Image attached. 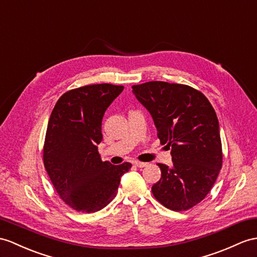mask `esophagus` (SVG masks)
Returning <instances> with one entry per match:
<instances>
[{"instance_id": "obj_1", "label": "esophagus", "mask_w": 257, "mask_h": 257, "mask_svg": "<svg viewBox=\"0 0 257 257\" xmlns=\"http://www.w3.org/2000/svg\"><path fill=\"white\" fill-rule=\"evenodd\" d=\"M134 165L136 166V167H139V168H144V167H147L148 166V164H146V162H141V161H134Z\"/></svg>"}]
</instances>
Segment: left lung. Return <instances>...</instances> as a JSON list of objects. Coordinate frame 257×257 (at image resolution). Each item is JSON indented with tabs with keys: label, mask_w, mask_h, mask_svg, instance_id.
<instances>
[{
	"label": "left lung",
	"mask_w": 257,
	"mask_h": 257,
	"mask_svg": "<svg viewBox=\"0 0 257 257\" xmlns=\"http://www.w3.org/2000/svg\"><path fill=\"white\" fill-rule=\"evenodd\" d=\"M132 88L152 115L160 143L171 147L172 166L158 164L161 178L152 187L154 196L171 210L190 209L210 192L222 167L216 112L187 85L157 80Z\"/></svg>",
	"instance_id": "obj_1"
}]
</instances>
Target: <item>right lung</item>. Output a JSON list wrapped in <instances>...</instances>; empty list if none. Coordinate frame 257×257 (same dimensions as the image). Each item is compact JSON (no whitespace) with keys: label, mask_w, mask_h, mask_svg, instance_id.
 I'll return each instance as SVG.
<instances>
[{"label":"right lung","mask_w":257,"mask_h":257,"mask_svg":"<svg viewBox=\"0 0 257 257\" xmlns=\"http://www.w3.org/2000/svg\"><path fill=\"white\" fill-rule=\"evenodd\" d=\"M123 86L97 84L63 93L50 115L43 146V164L63 202L81 212L105 207L116 195L121 177L132 165L113 166L102 161L105 110L123 91Z\"/></svg>","instance_id":"1"}]
</instances>
